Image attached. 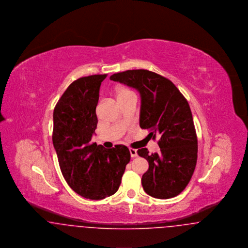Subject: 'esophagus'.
<instances>
[{
    "instance_id": "esophagus-1",
    "label": "esophagus",
    "mask_w": 248,
    "mask_h": 248,
    "mask_svg": "<svg viewBox=\"0 0 248 248\" xmlns=\"http://www.w3.org/2000/svg\"><path fill=\"white\" fill-rule=\"evenodd\" d=\"M129 152L130 155H131V157H132V158H135V157H137V156H138L137 150H135V149H133V148H130Z\"/></svg>"
}]
</instances>
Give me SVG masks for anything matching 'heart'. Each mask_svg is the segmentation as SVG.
<instances>
[{
	"mask_svg": "<svg viewBox=\"0 0 248 248\" xmlns=\"http://www.w3.org/2000/svg\"><path fill=\"white\" fill-rule=\"evenodd\" d=\"M115 94L120 102H123L132 96H136L134 91L130 87L124 84H120L115 88Z\"/></svg>",
	"mask_w": 248,
	"mask_h": 248,
	"instance_id": "obj_1",
	"label": "heart"
}]
</instances>
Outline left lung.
<instances>
[{
    "label": "left lung",
    "instance_id": "8db88e82",
    "mask_svg": "<svg viewBox=\"0 0 248 248\" xmlns=\"http://www.w3.org/2000/svg\"><path fill=\"white\" fill-rule=\"evenodd\" d=\"M110 80L140 91L141 108L140 125L158 140L159 154L146 148L138 154L149 163L142 176L143 189L157 199L173 198L189 184L197 162L198 140L189 103L169 79L148 70L114 73Z\"/></svg>",
    "mask_w": 248,
    "mask_h": 248
}]
</instances>
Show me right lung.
<instances>
[{
  "label": "right lung",
  "instance_id": "right-lung-1",
  "mask_svg": "<svg viewBox=\"0 0 248 248\" xmlns=\"http://www.w3.org/2000/svg\"><path fill=\"white\" fill-rule=\"evenodd\" d=\"M108 74H94L75 80L54 108L52 140L59 167L76 193L101 200L118 190L130 152L124 145L105 149L91 142L97 125L95 108L99 88Z\"/></svg>",
  "mask_w": 248,
  "mask_h": 248
}]
</instances>
